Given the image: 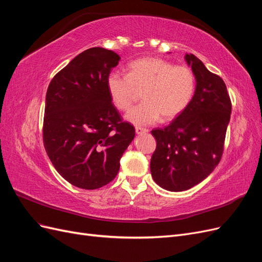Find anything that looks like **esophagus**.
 I'll return each mask as SVG.
<instances>
[{"mask_svg": "<svg viewBox=\"0 0 262 262\" xmlns=\"http://www.w3.org/2000/svg\"><path fill=\"white\" fill-rule=\"evenodd\" d=\"M148 130L145 129V128H141V126H136V132L137 134H143V133H146Z\"/></svg>", "mask_w": 262, "mask_h": 262, "instance_id": "34e87169", "label": "esophagus"}]
</instances>
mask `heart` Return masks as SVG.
<instances>
[{
	"label": "heart",
	"mask_w": 262,
	"mask_h": 262,
	"mask_svg": "<svg viewBox=\"0 0 262 262\" xmlns=\"http://www.w3.org/2000/svg\"><path fill=\"white\" fill-rule=\"evenodd\" d=\"M107 87L115 106L128 112L139 92L144 101L126 115L132 123L153 124L163 117L172 120L191 102L195 92V76L186 66H175L160 58H141L131 62L128 74L114 72Z\"/></svg>",
	"instance_id": "b5f03b06"
}]
</instances>
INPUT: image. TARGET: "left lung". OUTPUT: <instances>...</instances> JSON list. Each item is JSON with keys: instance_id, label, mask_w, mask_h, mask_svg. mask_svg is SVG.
Here are the masks:
<instances>
[{"instance_id": "left-lung-1", "label": "left lung", "mask_w": 262, "mask_h": 262, "mask_svg": "<svg viewBox=\"0 0 262 262\" xmlns=\"http://www.w3.org/2000/svg\"><path fill=\"white\" fill-rule=\"evenodd\" d=\"M196 87L189 106L164 129H154L150 158L154 181L169 191H184L207 178L224 152L232 101L222 78L193 54H186Z\"/></svg>"}]
</instances>
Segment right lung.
<instances>
[{
    "label": "right lung",
    "instance_id": "obj_1",
    "mask_svg": "<svg viewBox=\"0 0 262 262\" xmlns=\"http://www.w3.org/2000/svg\"><path fill=\"white\" fill-rule=\"evenodd\" d=\"M120 57L99 47L80 53L51 80L46 95L42 140L60 175L93 190L113 181L136 136L110 97L107 80Z\"/></svg>",
    "mask_w": 262,
    "mask_h": 262
}]
</instances>
